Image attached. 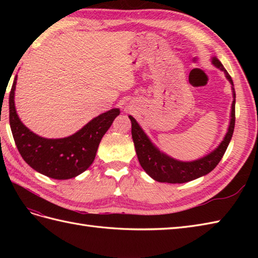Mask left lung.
Masks as SVG:
<instances>
[{
  "mask_svg": "<svg viewBox=\"0 0 258 258\" xmlns=\"http://www.w3.org/2000/svg\"><path fill=\"white\" fill-rule=\"evenodd\" d=\"M212 64L214 67L221 70L225 74L226 79L232 84L233 92V103L231 109V119L227 128V133L224 136L223 141L215 150L212 151L210 154L199 160L183 162L175 160V158L168 156L165 153L160 151L157 147L152 143L149 136L141 127L140 124L136 122V119L131 116L130 119L132 122V139L135 145L136 155H138L139 162L144 171L150 176L161 183H171V184H182L190 180L196 179L199 177L212 172L217 166V164L222 160L223 155L225 154L229 142L232 140L234 126H235V90L234 83L231 75L227 73L223 64L218 61L216 56L212 57Z\"/></svg>",
  "mask_w": 258,
  "mask_h": 258,
  "instance_id": "obj_1",
  "label": "left lung"
}]
</instances>
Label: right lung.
Returning <instances> with one entry per match:
<instances>
[{
  "label": "right lung",
  "instance_id": "add662e5",
  "mask_svg": "<svg viewBox=\"0 0 258 258\" xmlns=\"http://www.w3.org/2000/svg\"><path fill=\"white\" fill-rule=\"evenodd\" d=\"M16 81L18 75L10 92V126L23 160L36 172L54 179H70L85 172L94 161L104 134L119 115V108L100 114L68 138L45 139L21 122L14 104Z\"/></svg>",
  "mask_w": 258,
  "mask_h": 258
}]
</instances>
